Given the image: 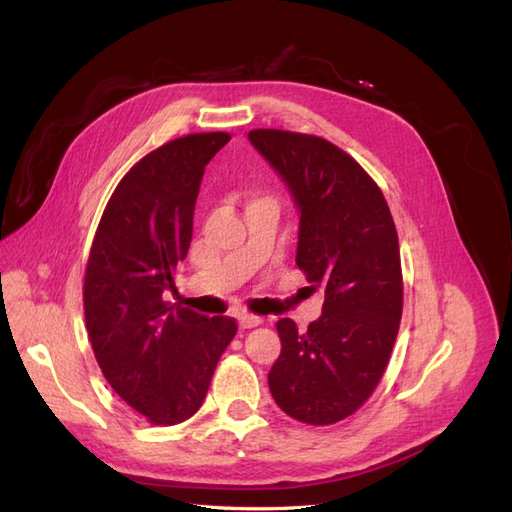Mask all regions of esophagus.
Wrapping results in <instances>:
<instances>
[{"label":"esophagus","mask_w":512,"mask_h":512,"mask_svg":"<svg viewBox=\"0 0 512 512\" xmlns=\"http://www.w3.org/2000/svg\"><path fill=\"white\" fill-rule=\"evenodd\" d=\"M237 320H239L241 329H254V327H258V324H262V318L254 316V314H241Z\"/></svg>","instance_id":"esophagus-1"}]
</instances>
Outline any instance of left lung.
Here are the masks:
<instances>
[{"instance_id": "8db88e82", "label": "left lung", "mask_w": 512, "mask_h": 512, "mask_svg": "<svg viewBox=\"0 0 512 512\" xmlns=\"http://www.w3.org/2000/svg\"><path fill=\"white\" fill-rule=\"evenodd\" d=\"M247 138L288 185L299 209L297 267L324 290L307 331L277 322L282 352L269 391L297 421L331 425L374 393L395 346L404 305L397 230L374 179L333 143L282 130Z\"/></svg>"}]
</instances>
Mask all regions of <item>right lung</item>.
I'll return each mask as SVG.
<instances>
[{
	"label": "right lung",
	"mask_w": 512,
	"mask_h": 512,
	"mask_svg": "<svg viewBox=\"0 0 512 512\" xmlns=\"http://www.w3.org/2000/svg\"><path fill=\"white\" fill-rule=\"evenodd\" d=\"M230 136L190 134L136 162L102 213L83 303L91 348L113 391L153 425L190 418L237 333L226 316L168 305L188 256L205 166Z\"/></svg>",
	"instance_id": "1"
}]
</instances>
